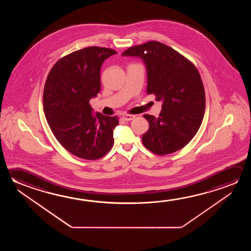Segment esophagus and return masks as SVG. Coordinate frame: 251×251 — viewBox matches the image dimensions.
<instances>
[{
    "mask_svg": "<svg viewBox=\"0 0 251 251\" xmlns=\"http://www.w3.org/2000/svg\"><path fill=\"white\" fill-rule=\"evenodd\" d=\"M136 117V115H123V119L124 121H131V120L134 119Z\"/></svg>",
    "mask_w": 251,
    "mask_h": 251,
    "instance_id": "1",
    "label": "esophagus"
}]
</instances>
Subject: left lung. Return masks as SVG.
I'll return each mask as SVG.
<instances>
[{
  "label": "left lung",
  "instance_id": "1",
  "mask_svg": "<svg viewBox=\"0 0 251 251\" xmlns=\"http://www.w3.org/2000/svg\"><path fill=\"white\" fill-rule=\"evenodd\" d=\"M122 55L143 59L147 70V94L162 101L157 118L144 115L150 124L142 137L144 146L161 156L184 148L196 135L205 113V89L197 68L160 42L133 46Z\"/></svg>",
  "mask_w": 251,
  "mask_h": 251
}]
</instances>
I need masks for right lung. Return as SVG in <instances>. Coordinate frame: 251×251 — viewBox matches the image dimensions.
Returning <instances> with one entry per match:
<instances>
[{"instance_id": "obj_1", "label": "right lung", "mask_w": 251, "mask_h": 251, "mask_svg": "<svg viewBox=\"0 0 251 251\" xmlns=\"http://www.w3.org/2000/svg\"><path fill=\"white\" fill-rule=\"evenodd\" d=\"M115 50L91 46L60 58L46 78L43 105L47 123L66 151L86 160L105 156L114 144L118 117L94 109L89 100L100 91L103 62Z\"/></svg>"}]
</instances>
